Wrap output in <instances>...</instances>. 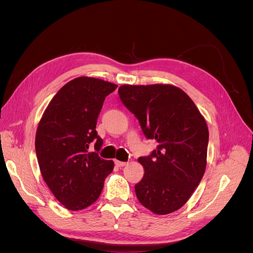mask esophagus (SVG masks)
I'll return each instance as SVG.
<instances>
[{
	"instance_id": "esophagus-1",
	"label": "esophagus",
	"mask_w": 253,
	"mask_h": 253,
	"mask_svg": "<svg viewBox=\"0 0 253 253\" xmlns=\"http://www.w3.org/2000/svg\"><path fill=\"white\" fill-rule=\"evenodd\" d=\"M115 165L117 167H125L127 165V163H124V162H119V160H115Z\"/></svg>"
}]
</instances>
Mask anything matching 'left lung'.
Returning <instances> with one entry per match:
<instances>
[{"label":"left lung","instance_id":"8db88e82","mask_svg":"<svg viewBox=\"0 0 253 253\" xmlns=\"http://www.w3.org/2000/svg\"><path fill=\"white\" fill-rule=\"evenodd\" d=\"M118 93L145 137L158 143L150 156L138 159L144 175L135 185L137 198L158 215L177 211L206 171L209 131L204 116L192 99L172 84H125Z\"/></svg>","mask_w":253,"mask_h":253}]
</instances>
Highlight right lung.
I'll list each match as a JSON object with an SVG mask.
<instances>
[{"instance_id": "obj_1", "label": "right lung", "mask_w": 253, "mask_h": 253, "mask_svg": "<svg viewBox=\"0 0 253 253\" xmlns=\"http://www.w3.org/2000/svg\"><path fill=\"white\" fill-rule=\"evenodd\" d=\"M118 85L101 79L78 77L59 89L44 111L36 133L38 164L51 193L66 209L79 211L100 196L113 160L96 152L103 140L96 125L105 97Z\"/></svg>"}]
</instances>
